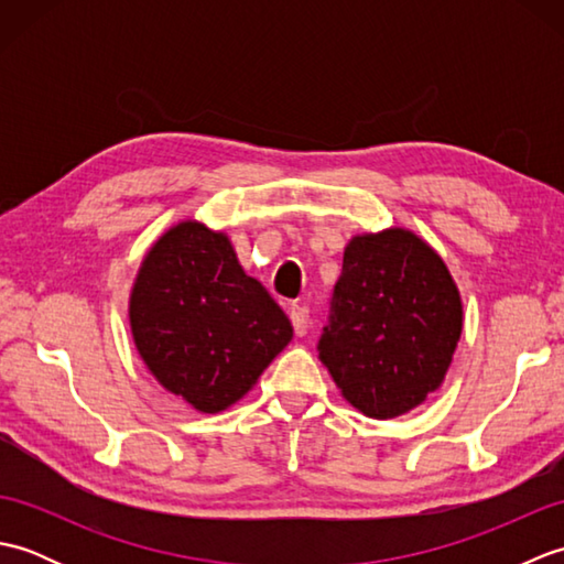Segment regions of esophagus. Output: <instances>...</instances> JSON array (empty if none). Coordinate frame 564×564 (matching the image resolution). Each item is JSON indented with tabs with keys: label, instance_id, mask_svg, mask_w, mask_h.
<instances>
[{
	"label": "esophagus",
	"instance_id": "obj_1",
	"mask_svg": "<svg viewBox=\"0 0 564 564\" xmlns=\"http://www.w3.org/2000/svg\"><path fill=\"white\" fill-rule=\"evenodd\" d=\"M291 322H293V329H295L297 337H305V334H307V325H310L307 307L293 305V307H291Z\"/></svg>",
	"mask_w": 564,
	"mask_h": 564
}]
</instances>
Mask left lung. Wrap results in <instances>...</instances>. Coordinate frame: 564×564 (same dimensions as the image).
I'll return each instance as SVG.
<instances>
[{
    "instance_id": "8db88e82",
    "label": "left lung",
    "mask_w": 564,
    "mask_h": 564,
    "mask_svg": "<svg viewBox=\"0 0 564 564\" xmlns=\"http://www.w3.org/2000/svg\"><path fill=\"white\" fill-rule=\"evenodd\" d=\"M463 332V301L422 237L390 227L349 239L319 361L341 398L394 419L441 388Z\"/></svg>"
}]
</instances>
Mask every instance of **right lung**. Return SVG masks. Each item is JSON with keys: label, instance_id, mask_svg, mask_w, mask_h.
Wrapping results in <instances>:
<instances>
[{"label": "right lung", "instance_id": "add662e5", "mask_svg": "<svg viewBox=\"0 0 564 564\" xmlns=\"http://www.w3.org/2000/svg\"><path fill=\"white\" fill-rule=\"evenodd\" d=\"M128 317L154 380L203 414L242 400L293 339L291 319L239 267L230 237L198 220L176 223L150 247Z\"/></svg>", "mask_w": 564, "mask_h": 564}]
</instances>
